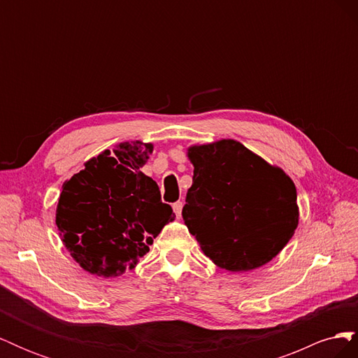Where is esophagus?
Segmentation results:
<instances>
[{
	"label": "esophagus",
	"instance_id": "obj_1",
	"mask_svg": "<svg viewBox=\"0 0 358 358\" xmlns=\"http://www.w3.org/2000/svg\"><path fill=\"white\" fill-rule=\"evenodd\" d=\"M182 208H183V203H182V201H176L175 204H173V210H175V213H176L178 218H180Z\"/></svg>",
	"mask_w": 358,
	"mask_h": 358
}]
</instances>
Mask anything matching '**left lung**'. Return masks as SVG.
Listing matches in <instances>:
<instances>
[{
	"label": "left lung",
	"mask_w": 358,
	"mask_h": 358,
	"mask_svg": "<svg viewBox=\"0 0 358 358\" xmlns=\"http://www.w3.org/2000/svg\"><path fill=\"white\" fill-rule=\"evenodd\" d=\"M192 185L182 216L201 251L230 272H248L275 258L294 234V182L242 143L227 138L191 146Z\"/></svg>",
	"instance_id": "8db88e82"
}]
</instances>
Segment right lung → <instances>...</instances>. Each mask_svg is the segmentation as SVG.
I'll return each mask as SVG.
<instances>
[{
  "mask_svg": "<svg viewBox=\"0 0 358 358\" xmlns=\"http://www.w3.org/2000/svg\"><path fill=\"white\" fill-rule=\"evenodd\" d=\"M152 150V143H119L64 182L57 225L86 272L116 278L134 268L162 227L175 220L157 182L140 171Z\"/></svg>",
  "mask_w": 358,
  "mask_h": 358,
  "instance_id": "right-lung-1",
  "label": "right lung"
}]
</instances>
